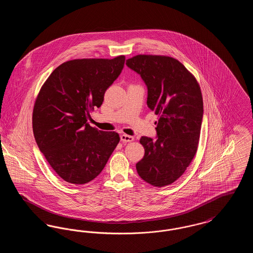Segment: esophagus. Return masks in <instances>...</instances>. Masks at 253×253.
Returning <instances> with one entry per match:
<instances>
[{"instance_id":"34e87169","label":"esophagus","mask_w":253,"mask_h":253,"mask_svg":"<svg viewBox=\"0 0 253 253\" xmlns=\"http://www.w3.org/2000/svg\"><path fill=\"white\" fill-rule=\"evenodd\" d=\"M121 139L122 142L127 143V142H132L134 138H133V136H132V135H128V134L123 133V134L121 135Z\"/></svg>"}]
</instances>
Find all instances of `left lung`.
Instances as JSON below:
<instances>
[{
	"mask_svg": "<svg viewBox=\"0 0 253 253\" xmlns=\"http://www.w3.org/2000/svg\"><path fill=\"white\" fill-rule=\"evenodd\" d=\"M126 65L140 75L148 89L147 105L158 116L157 139L142 136L138 175L155 187L177 180L196 154L203 119V98L196 79L168 56L137 55Z\"/></svg>",
	"mask_w": 253,
	"mask_h": 253,
	"instance_id": "8db88e82",
	"label": "left lung"
}]
</instances>
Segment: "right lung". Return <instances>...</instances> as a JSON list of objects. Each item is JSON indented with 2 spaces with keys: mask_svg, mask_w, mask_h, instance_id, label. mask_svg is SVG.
Here are the masks:
<instances>
[{
  "mask_svg": "<svg viewBox=\"0 0 253 253\" xmlns=\"http://www.w3.org/2000/svg\"><path fill=\"white\" fill-rule=\"evenodd\" d=\"M124 62V56L68 60L51 73L40 90L32 117L37 145L68 183L81 185L96 178L120 142L118 132L99 131L87 120L101 106Z\"/></svg>",
  "mask_w": 253,
  "mask_h": 253,
  "instance_id": "1",
  "label": "right lung"
}]
</instances>
